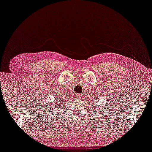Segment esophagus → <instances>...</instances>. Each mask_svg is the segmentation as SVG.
<instances>
[{
    "mask_svg": "<svg viewBox=\"0 0 152 152\" xmlns=\"http://www.w3.org/2000/svg\"><path fill=\"white\" fill-rule=\"evenodd\" d=\"M75 97H76V98H77V99L80 98V97H81V95L78 94V93H76V94L75 95Z\"/></svg>",
    "mask_w": 152,
    "mask_h": 152,
    "instance_id": "obj_1",
    "label": "esophagus"
}]
</instances>
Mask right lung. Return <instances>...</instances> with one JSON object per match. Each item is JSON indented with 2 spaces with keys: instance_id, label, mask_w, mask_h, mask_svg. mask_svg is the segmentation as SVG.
<instances>
[{
  "instance_id": "obj_1",
  "label": "right lung",
  "mask_w": 152,
  "mask_h": 152,
  "mask_svg": "<svg viewBox=\"0 0 152 152\" xmlns=\"http://www.w3.org/2000/svg\"><path fill=\"white\" fill-rule=\"evenodd\" d=\"M62 102H63V99H62L61 97L60 98H57L56 102H48L47 103L44 104L45 107H46L48 111V110H51V111L53 112H56L57 111L58 109H61V105L62 104Z\"/></svg>"
}]
</instances>
